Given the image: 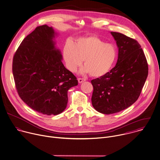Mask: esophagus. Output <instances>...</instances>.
<instances>
[{
  "label": "esophagus",
  "mask_w": 160,
  "mask_h": 160,
  "mask_svg": "<svg viewBox=\"0 0 160 160\" xmlns=\"http://www.w3.org/2000/svg\"><path fill=\"white\" fill-rule=\"evenodd\" d=\"M85 80H86V79H85V78H78V81L79 83H82V82H85Z\"/></svg>",
  "instance_id": "obj_1"
}]
</instances>
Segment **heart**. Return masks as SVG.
<instances>
[{"label": "heart", "mask_w": 160, "mask_h": 160, "mask_svg": "<svg viewBox=\"0 0 160 160\" xmlns=\"http://www.w3.org/2000/svg\"><path fill=\"white\" fill-rule=\"evenodd\" d=\"M63 56L66 67L70 72H75L83 59L85 66L81 73L99 77L112 68L117 58V51L112 44L105 43L96 35H90L77 38L73 44L66 42Z\"/></svg>", "instance_id": "1"}]
</instances>
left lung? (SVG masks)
<instances>
[{"instance_id": "obj_1", "label": "left lung", "mask_w": 160, "mask_h": 160, "mask_svg": "<svg viewBox=\"0 0 160 160\" xmlns=\"http://www.w3.org/2000/svg\"><path fill=\"white\" fill-rule=\"evenodd\" d=\"M111 33L119 49L116 65L104 75L91 81L92 105L104 114L120 112L133 104L148 73L147 61L140 44L122 33Z\"/></svg>"}]
</instances>
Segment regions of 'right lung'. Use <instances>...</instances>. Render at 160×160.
I'll return each mask as SVG.
<instances>
[{"mask_svg":"<svg viewBox=\"0 0 160 160\" xmlns=\"http://www.w3.org/2000/svg\"><path fill=\"white\" fill-rule=\"evenodd\" d=\"M55 35L46 25L36 27L21 42L12 64L19 96L33 110L48 116L64 111L68 90L78 85L76 77L62 62Z\"/></svg>","mask_w":160,"mask_h":160,"instance_id":"obj_1","label":"right lung"}]
</instances>
